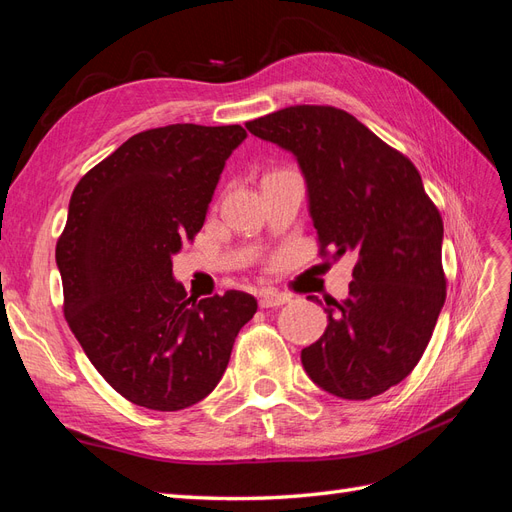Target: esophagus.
Masks as SVG:
<instances>
[{"label": "esophagus", "mask_w": 512, "mask_h": 512, "mask_svg": "<svg viewBox=\"0 0 512 512\" xmlns=\"http://www.w3.org/2000/svg\"><path fill=\"white\" fill-rule=\"evenodd\" d=\"M288 301V297L286 294H280V292H273V290H265L260 294V299H258V305L262 307V309H267V307H280V305H284Z\"/></svg>", "instance_id": "34e87169"}]
</instances>
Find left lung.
<instances>
[{
	"label": "left lung",
	"mask_w": 512,
	"mask_h": 512,
	"mask_svg": "<svg viewBox=\"0 0 512 512\" xmlns=\"http://www.w3.org/2000/svg\"><path fill=\"white\" fill-rule=\"evenodd\" d=\"M245 128L297 158L320 256H356L350 294L327 301V331L301 350L307 376L342 399L389 391L421 361L446 299L444 226L421 175L335 106H288Z\"/></svg>",
	"instance_id": "obj_1"
}]
</instances>
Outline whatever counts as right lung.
<instances>
[{"mask_svg":"<svg viewBox=\"0 0 512 512\" xmlns=\"http://www.w3.org/2000/svg\"><path fill=\"white\" fill-rule=\"evenodd\" d=\"M241 126L138 132L76 183L57 241L64 316L87 359L136 406L177 412L222 380L258 303L228 290L188 297L173 256L203 228Z\"/></svg>","mask_w":512,"mask_h":512,"instance_id":"right-lung-1","label":"right lung"}]
</instances>
